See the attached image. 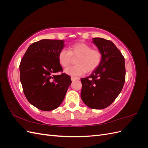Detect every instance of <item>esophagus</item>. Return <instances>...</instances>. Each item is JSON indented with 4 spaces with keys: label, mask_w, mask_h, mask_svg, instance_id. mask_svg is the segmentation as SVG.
<instances>
[{
    "label": "esophagus",
    "mask_w": 148,
    "mask_h": 148,
    "mask_svg": "<svg viewBox=\"0 0 148 148\" xmlns=\"http://www.w3.org/2000/svg\"><path fill=\"white\" fill-rule=\"evenodd\" d=\"M71 81L73 82V81H75V80L79 79V78H78V77H71Z\"/></svg>",
    "instance_id": "34e87169"
}]
</instances>
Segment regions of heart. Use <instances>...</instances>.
Instances as JSON below:
<instances>
[{
  "instance_id": "b5f03b06",
  "label": "heart",
  "mask_w": 148,
  "mask_h": 148,
  "mask_svg": "<svg viewBox=\"0 0 148 148\" xmlns=\"http://www.w3.org/2000/svg\"><path fill=\"white\" fill-rule=\"evenodd\" d=\"M75 60L77 65L70 66L65 70V73L71 76H80L96 70L100 65L102 59L101 52L92 49L89 44L79 42L75 43L69 48V51L62 49L58 54L59 64L63 67L69 66L71 57H77Z\"/></svg>"
}]
</instances>
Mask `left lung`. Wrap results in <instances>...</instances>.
<instances>
[{
  "label": "left lung",
  "mask_w": 148,
  "mask_h": 148,
  "mask_svg": "<svg viewBox=\"0 0 148 148\" xmlns=\"http://www.w3.org/2000/svg\"><path fill=\"white\" fill-rule=\"evenodd\" d=\"M92 42L101 52L102 59L90 76L81 78V97L90 108L102 109L109 106L122 90L125 80V59L112 41L94 38Z\"/></svg>",
  "instance_id": "left-lung-1"
}]
</instances>
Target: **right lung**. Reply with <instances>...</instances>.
Masks as SVG:
<instances>
[{"label":"right lung","instance_id":"1","mask_svg":"<svg viewBox=\"0 0 148 148\" xmlns=\"http://www.w3.org/2000/svg\"><path fill=\"white\" fill-rule=\"evenodd\" d=\"M64 41L42 39L29 46L20 64V78L26 99L36 108L49 111L63 102L71 81L58 60Z\"/></svg>","mask_w":148,"mask_h":148}]
</instances>
